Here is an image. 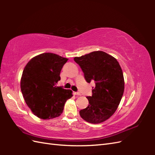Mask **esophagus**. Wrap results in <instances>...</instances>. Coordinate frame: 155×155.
Wrapping results in <instances>:
<instances>
[{
  "label": "esophagus",
  "instance_id": "esophagus-1",
  "mask_svg": "<svg viewBox=\"0 0 155 155\" xmlns=\"http://www.w3.org/2000/svg\"><path fill=\"white\" fill-rule=\"evenodd\" d=\"M73 94L74 95H78V96H81V94L80 93H77V92H73Z\"/></svg>",
  "mask_w": 155,
  "mask_h": 155
}]
</instances>
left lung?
I'll return each instance as SVG.
<instances>
[{"instance_id":"obj_1","label":"left lung","mask_w":155,"mask_h":155,"mask_svg":"<svg viewBox=\"0 0 155 155\" xmlns=\"http://www.w3.org/2000/svg\"><path fill=\"white\" fill-rule=\"evenodd\" d=\"M87 83H95L88 105L80 110L81 118L88 123L98 124L108 119L117 110L123 97L124 81L123 71L113 56L103 51H94L74 57Z\"/></svg>"}]
</instances>
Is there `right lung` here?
Returning a JSON list of instances; mask_svg holds the SVG:
<instances>
[{"mask_svg": "<svg viewBox=\"0 0 155 155\" xmlns=\"http://www.w3.org/2000/svg\"><path fill=\"white\" fill-rule=\"evenodd\" d=\"M68 58L51 52L38 54L28 61L21 79V92L28 107L35 116L51 119L62 113L66 102L72 95L57 84Z\"/></svg>", "mask_w": 155, "mask_h": 155, "instance_id": "1", "label": "right lung"}]
</instances>
